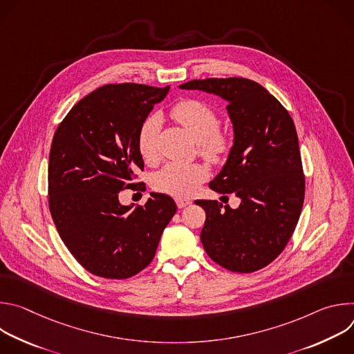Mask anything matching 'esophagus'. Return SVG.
<instances>
[{"mask_svg":"<svg viewBox=\"0 0 354 354\" xmlns=\"http://www.w3.org/2000/svg\"><path fill=\"white\" fill-rule=\"evenodd\" d=\"M190 205H192V201L187 198H176V206L179 209H185L186 206H190Z\"/></svg>","mask_w":354,"mask_h":354,"instance_id":"obj_1","label":"esophagus"}]
</instances>
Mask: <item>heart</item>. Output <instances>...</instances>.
<instances>
[{"label": "heart", "instance_id": "b5f03b06", "mask_svg": "<svg viewBox=\"0 0 354 354\" xmlns=\"http://www.w3.org/2000/svg\"><path fill=\"white\" fill-rule=\"evenodd\" d=\"M171 116L197 140L198 154L210 162H223L234 145V137L220 127L217 111L207 102L196 97L182 99L171 109ZM161 116H147L137 130V148L145 161H156L158 157V137ZM210 171L201 162L182 164L168 162L153 178L156 190L176 198L192 196L197 187L207 180Z\"/></svg>", "mask_w": 354, "mask_h": 354}]
</instances>
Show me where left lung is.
I'll use <instances>...</instances> for the list:
<instances>
[{
	"mask_svg": "<svg viewBox=\"0 0 354 354\" xmlns=\"http://www.w3.org/2000/svg\"><path fill=\"white\" fill-rule=\"evenodd\" d=\"M179 88L224 97L235 133L228 161L209 187L242 201L235 210L216 200L196 201L206 212L201 243L224 269L257 272L281 254L304 203L306 176L294 122L268 89L248 78L193 80Z\"/></svg>",
	"mask_w": 354,
	"mask_h": 354,
	"instance_id": "left-lung-1",
	"label": "left lung"
}]
</instances>
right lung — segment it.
<instances>
[{
    "instance_id": "right-lung-1",
    "label": "right lung",
    "mask_w": 354,
    "mask_h": 354,
    "mask_svg": "<svg viewBox=\"0 0 354 354\" xmlns=\"http://www.w3.org/2000/svg\"><path fill=\"white\" fill-rule=\"evenodd\" d=\"M169 86L106 84L67 113L48 156V209L64 245L95 276L129 279L154 259L176 213L172 197L151 193L145 205L122 206L119 193L140 190L144 169L137 130Z\"/></svg>"
}]
</instances>
